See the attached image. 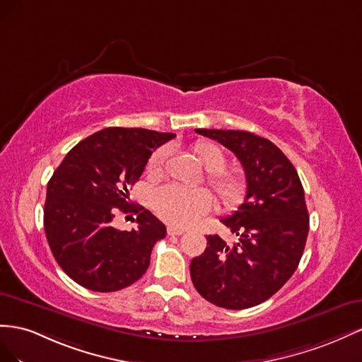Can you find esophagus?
Masks as SVG:
<instances>
[{
	"label": "esophagus",
	"mask_w": 362,
	"mask_h": 362,
	"mask_svg": "<svg viewBox=\"0 0 362 362\" xmlns=\"http://www.w3.org/2000/svg\"><path fill=\"white\" fill-rule=\"evenodd\" d=\"M167 232H168V235H171V236H174V235H182V233H185V230H182V229H177V227H173V226H168Z\"/></svg>",
	"instance_id": "obj_1"
}]
</instances>
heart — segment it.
Here are the masks:
<instances>
[{"instance_id":"heart-1","label":"heart","mask_w":362,"mask_h":362,"mask_svg":"<svg viewBox=\"0 0 362 362\" xmlns=\"http://www.w3.org/2000/svg\"><path fill=\"white\" fill-rule=\"evenodd\" d=\"M192 153L208 171L209 187L223 208L226 211L238 208L247 195V182L241 173L224 170L227 163L226 151L215 142L199 141L192 146ZM167 148L154 150L147 162V174L158 177L162 173ZM151 208L165 223L187 227L212 208V197L204 188L187 189L175 185H165L153 192Z\"/></svg>"}]
</instances>
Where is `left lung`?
<instances>
[{"label":"left lung","mask_w":362,"mask_h":362,"mask_svg":"<svg viewBox=\"0 0 362 362\" xmlns=\"http://www.w3.org/2000/svg\"><path fill=\"white\" fill-rule=\"evenodd\" d=\"M235 153L247 182L245 202L221 223L238 236L227 244L208 235L206 250L189 265L195 290L226 309L265 302L300 262L309 230L302 182L272 141L243 130L195 129Z\"/></svg>","instance_id":"8db88e82"}]
</instances>
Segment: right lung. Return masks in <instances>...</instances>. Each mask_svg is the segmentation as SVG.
Returning <instances> with one entry per match:
<instances>
[{
    "label": "right lung",
    "instance_id": "add662e5",
    "mask_svg": "<svg viewBox=\"0 0 362 362\" xmlns=\"http://www.w3.org/2000/svg\"><path fill=\"white\" fill-rule=\"evenodd\" d=\"M173 138L174 133L147 129H103L71 148L51 175L45 235L72 281L90 291L110 293L147 272L153 245L167 229L150 211L129 204V189L151 153ZM117 211L138 213L136 229L117 231L111 226Z\"/></svg>",
    "mask_w": 362,
    "mask_h": 362
}]
</instances>
